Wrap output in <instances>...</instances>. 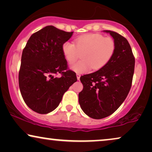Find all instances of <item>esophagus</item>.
<instances>
[{
	"label": "esophagus",
	"mask_w": 152,
	"mask_h": 152,
	"mask_svg": "<svg viewBox=\"0 0 152 152\" xmlns=\"http://www.w3.org/2000/svg\"><path fill=\"white\" fill-rule=\"evenodd\" d=\"M77 79L78 80H80V75L79 74V73H77Z\"/></svg>",
	"instance_id": "obj_1"
}]
</instances>
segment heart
Returning <instances> with one entry per match:
<instances>
[{"mask_svg":"<svg viewBox=\"0 0 152 152\" xmlns=\"http://www.w3.org/2000/svg\"><path fill=\"white\" fill-rule=\"evenodd\" d=\"M115 49L113 39L99 34L82 35L75 39V44L66 41L61 47L64 58L69 64L75 61L80 53H82V59L70 66V68L77 73L87 72L91 68L98 70L104 67L113 57Z\"/></svg>","mask_w":152,"mask_h":152,"instance_id":"heart-1","label":"heart"}]
</instances>
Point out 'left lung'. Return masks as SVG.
I'll list each match as a JSON object with an SVG mask.
<instances>
[{
	"mask_svg": "<svg viewBox=\"0 0 152 152\" xmlns=\"http://www.w3.org/2000/svg\"><path fill=\"white\" fill-rule=\"evenodd\" d=\"M104 32L115 41L113 57L99 70L80 77L84 87L79 93V103L93 119L107 117L120 107L129 92L134 72L135 58L128 41L113 31Z\"/></svg>",
	"mask_w": 152,
	"mask_h": 152,
	"instance_id": "8db88e82",
	"label": "left lung"
}]
</instances>
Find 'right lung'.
<instances>
[{
  "instance_id": "add662e5",
  "label": "right lung",
  "mask_w": 152,
  "mask_h": 152,
  "mask_svg": "<svg viewBox=\"0 0 152 152\" xmlns=\"http://www.w3.org/2000/svg\"><path fill=\"white\" fill-rule=\"evenodd\" d=\"M72 33L46 26L30 37L23 50L20 91L28 107L37 113L46 114L55 110L64 93L77 80L75 72L68 69L61 50ZM58 73L62 76L55 77Z\"/></svg>"
}]
</instances>
